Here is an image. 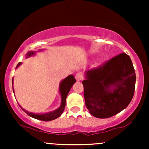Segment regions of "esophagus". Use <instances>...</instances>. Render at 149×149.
I'll use <instances>...</instances> for the list:
<instances>
[{"label": "esophagus", "instance_id": "esophagus-1", "mask_svg": "<svg viewBox=\"0 0 149 149\" xmlns=\"http://www.w3.org/2000/svg\"><path fill=\"white\" fill-rule=\"evenodd\" d=\"M82 78H83V75H82V73H76V79L77 81H80V80H82Z\"/></svg>", "mask_w": 149, "mask_h": 149}]
</instances>
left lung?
<instances>
[{"label":"left lung","mask_w":149,"mask_h":149,"mask_svg":"<svg viewBox=\"0 0 149 149\" xmlns=\"http://www.w3.org/2000/svg\"><path fill=\"white\" fill-rule=\"evenodd\" d=\"M135 83L132 62L125 53L86 71L82 83L89 112L98 118H107L122 111L132 99Z\"/></svg>","instance_id":"left-lung-1"}]
</instances>
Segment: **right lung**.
Returning a JSON list of instances; mask_svg holds the SVG:
<instances>
[{"instance_id": "add662e5", "label": "right lung", "mask_w": 149, "mask_h": 149, "mask_svg": "<svg viewBox=\"0 0 149 149\" xmlns=\"http://www.w3.org/2000/svg\"><path fill=\"white\" fill-rule=\"evenodd\" d=\"M40 51H42V49H40ZM36 52L34 51H29L28 52L26 53V57L28 58L31 57V56L35 55ZM22 64L21 62H19L17 66V68H18L20 65ZM76 82V79H75L73 75H69V76L66 77V78H64V80H62L59 83V94L61 95V105L58 109H56V110L53 111H50L48 113H31L28 111L25 110L24 108H22L21 106H19L20 107L22 108V110L24 111L27 115H29L31 117L33 118L40 120H43V121H50L53 120L57 118L60 116L61 114H62L63 111L64 110L65 106H66V99L67 97L68 94L71 90V87L73 86V84ZM13 92H14L15 95V91L14 88H13Z\"/></svg>"}]
</instances>
